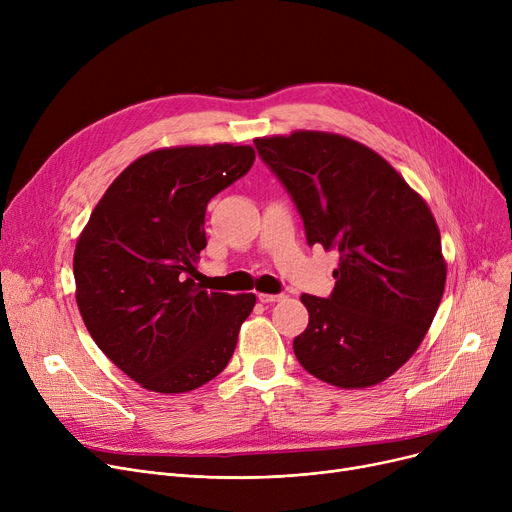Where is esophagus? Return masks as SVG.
<instances>
[{
    "label": "esophagus",
    "mask_w": 512,
    "mask_h": 512,
    "mask_svg": "<svg viewBox=\"0 0 512 512\" xmlns=\"http://www.w3.org/2000/svg\"><path fill=\"white\" fill-rule=\"evenodd\" d=\"M257 299H259L261 303H278V301L284 299V294H265V292H259Z\"/></svg>",
    "instance_id": "obj_1"
}]
</instances>
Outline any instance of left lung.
Listing matches in <instances>:
<instances>
[{
	"mask_svg": "<svg viewBox=\"0 0 512 512\" xmlns=\"http://www.w3.org/2000/svg\"><path fill=\"white\" fill-rule=\"evenodd\" d=\"M255 147L297 205L309 247L338 251L330 297H301L309 326L294 355L338 388L384 382L413 357L444 294L432 211L382 155L342 134L297 130Z\"/></svg>",
	"mask_w": 512,
	"mask_h": 512,
	"instance_id": "8db88e82",
	"label": "left lung"
}]
</instances>
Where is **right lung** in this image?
I'll return each instance as SVG.
<instances>
[{"label":"right lung","mask_w":512,"mask_h":512,"mask_svg":"<svg viewBox=\"0 0 512 512\" xmlns=\"http://www.w3.org/2000/svg\"><path fill=\"white\" fill-rule=\"evenodd\" d=\"M249 145H191L139 157L110 184L74 251L76 303L95 344L130 380L191 392L228 365L255 294L195 284L207 203L245 176Z\"/></svg>","instance_id":"1"}]
</instances>
